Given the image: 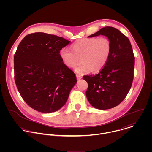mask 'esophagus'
<instances>
[{"instance_id":"esophagus-1","label":"esophagus","mask_w":152,"mask_h":152,"mask_svg":"<svg viewBox=\"0 0 152 152\" xmlns=\"http://www.w3.org/2000/svg\"><path fill=\"white\" fill-rule=\"evenodd\" d=\"M76 77H77V80H80L82 78V76H81L80 75H78V74H76Z\"/></svg>"}]
</instances>
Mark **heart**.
Returning <instances> with one entry per match:
<instances>
[{
  "instance_id": "obj_1",
  "label": "heart",
  "mask_w": 152,
  "mask_h": 152,
  "mask_svg": "<svg viewBox=\"0 0 152 152\" xmlns=\"http://www.w3.org/2000/svg\"><path fill=\"white\" fill-rule=\"evenodd\" d=\"M72 48L73 51L66 47L61 49L60 57L65 65L70 68L75 66L81 60V63L75 70L83 74L104 68L109 58L112 45L107 37H92L79 40Z\"/></svg>"
}]
</instances>
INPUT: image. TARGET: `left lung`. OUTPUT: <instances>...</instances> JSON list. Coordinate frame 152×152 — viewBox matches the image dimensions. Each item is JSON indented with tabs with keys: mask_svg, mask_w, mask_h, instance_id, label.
<instances>
[{
	"mask_svg": "<svg viewBox=\"0 0 152 152\" xmlns=\"http://www.w3.org/2000/svg\"><path fill=\"white\" fill-rule=\"evenodd\" d=\"M99 35L110 41L109 58L98 74L84 75L83 79L88 84L89 102L95 108L105 110L118 105L128 94L134 77V56L129 40L117 28L107 26L88 37Z\"/></svg>",
	"mask_w": 152,
	"mask_h": 152,
	"instance_id": "obj_1",
	"label": "left lung"
}]
</instances>
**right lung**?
I'll return each mask as SVG.
<instances>
[{
    "label": "right lung",
    "instance_id": "right-lung-1",
    "mask_svg": "<svg viewBox=\"0 0 152 152\" xmlns=\"http://www.w3.org/2000/svg\"><path fill=\"white\" fill-rule=\"evenodd\" d=\"M69 43L61 37L38 32L27 35L18 45L14 56L15 81L31 108L51 113L65 105L77 83L75 74L60 54Z\"/></svg>",
    "mask_w": 152,
    "mask_h": 152
}]
</instances>
